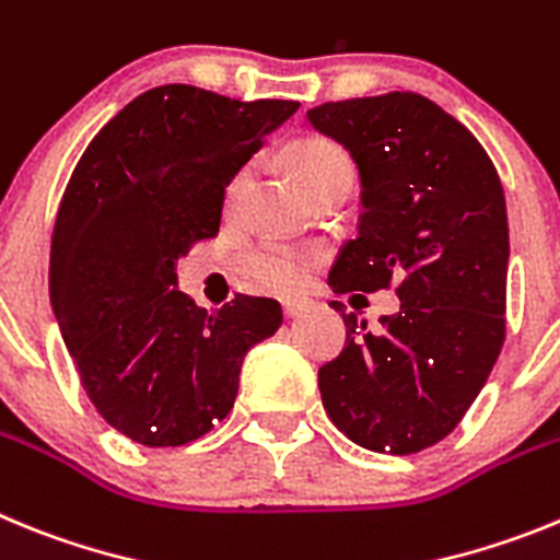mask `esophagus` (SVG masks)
Instances as JSON below:
<instances>
[{
  "label": "esophagus",
  "instance_id": "34e87169",
  "mask_svg": "<svg viewBox=\"0 0 560 560\" xmlns=\"http://www.w3.org/2000/svg\"><path fill=\"white\" fill-rule=\"evenodd\" d=\"M307 307H310V301H304V299H284V301H281L284 318H295V315H301Z\"/></svg>",
  "mask_w": 560,
  "mask_h": 560
}]
</instances>
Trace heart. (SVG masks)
Segmentation results:
<instances>
[{
	"mask_svg": "<svg viewBox=\"0 0 560 560\" xmlns=\"http://www.w3.org/2000/svg\"><path fill=\"white\" fill-rule=\"evenodd\" d=\"M290 165H293L295 177L304 186V191L313 194L315 188L324 186L327 179L338 174H352L347 152L338 143L327 138H304L290 149ZM247 186V172L233 174L225 191V206L233 208L240 202L242 191ZM313 256L299 247L281 245V242H261L253 245L250 250L242 253L240 267L247 281L261 290H273V293H290L295 287L307 281Z\"/></svg>",
	"mask_w": 560,
	"mask_h": 560,
	"instance_id": "b5f03b06",
	"label": "heart"
}]
</instances>
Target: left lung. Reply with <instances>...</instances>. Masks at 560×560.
Segmentation results:
<instances>
[{"mask_svg": "<svg viewBox=\"0 0 560 560\" xmlns=\"http://www.w3.org/2000/svg\"><path fill=\"white\" fill-rule=\"evenodd\" d=\"M307 120L361 177V225L329 287L374 293L397 281L400 295L374 327L343 313L347 347L318 369L320 400L361 448L417 454L454 431L502 352V179L482 143L417 92L320 104Z\"/></svg>", "mask_w": 560, "mask_h": 560, "instance_id": "obj_1", "label": "left lung"}]
</instances>
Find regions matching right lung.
I'll return each mask as SVG.
<instances>
[{
    "label": "right lung",
    "mask_w": 560,
    "mask_h": 560,
    "mask_svg": "<svg viewBox=\"0 0 560 560\" xmlns=\"http://www.w3.org/2000/svg\"><path fill=\"white\" fill-rule=\"evenodd\" d=\"M295 109L154 86L78 160L52 231L50 304L92 406L140 445L208 434L233 408L247 349L281 327L273 299L197 307L177 290V259L217 236L228 183Z\"/></svg>",
    "instance_id": "obj_1"
}]
</instances>
